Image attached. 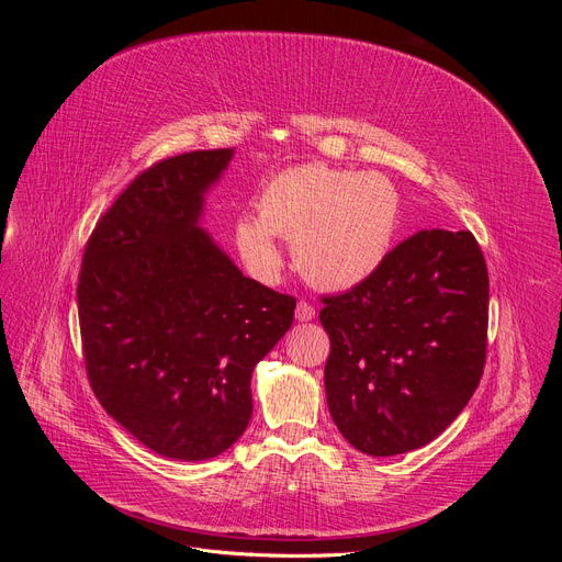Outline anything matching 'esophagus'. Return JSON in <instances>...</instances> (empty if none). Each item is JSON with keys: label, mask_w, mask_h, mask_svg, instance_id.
Instances as JSON below:
<instances>
[{"label": "esophagus", "mask_w": 562, "mask_h": 562, "mask_svg": "<svg viewBox=\"0 0 562 562\" xmlns=\"http://www.w3.org/2000/svg\"><path fill=\"white\" fill-rule=\"evenodd\" d=\"M316 316V310L312 307L310 302H297V307H295V318L297 321H312Z\"/></svg>", "instance_id": "esophagus-1"}]
</instances>
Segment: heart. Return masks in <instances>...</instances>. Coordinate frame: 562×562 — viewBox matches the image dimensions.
Wrapping results in <instances>:
<instances>
[{
  "label": "heart",
  "mask_w": 562,
  "mask_h": 562,
  "mask_svg": "<svg viewBox=\"0 0 562 562\" xmlns=\"http://www.w3.org/2000/svg\"><path fill=\"white\" fill-rule=\"evenodd\" d=\"M401 192L382 173L304 164L271 178L258 199L260 215H241L234 239L260 277L281 267L279 239L293 241L304 279L345 291L370 279L394 248Z\"/></svg>",
  "instance_id": "1"
}]
</instances>
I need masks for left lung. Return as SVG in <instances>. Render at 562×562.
Masks as SVG:
<instances>
[{
	"label": "left lung",
	"instance_id": "obj_1",
	"mask_svg": "<svg viewBox=\"0 0 562 562\" xmlns=\"http://www.w3.org/2000/svg\"><path fill=\"white\" fill-rule=\"evenodd\" d=\"M487 267L471 232L422 229L342 295L323 297V372L333 422L372 457L443 434L481 382Z\"/></svg>",
	"mask_w": 562,
	"mask_h": 562
}]
</instances>
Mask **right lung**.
<instances>
[{
	"instance_id": "1",
	"label": "right lung",
	"mask_w": 562,
	"mask_h": 562,
	"mask_svg": "<svg viewBox=\"0 0 562 562\" xmlns=\"http://www.w3.org/2000/svg\"><path fill=\"white\" fill-rule=\"evenodd\" d=\"M234 149L147 168L98 220L77 304L89 382L161 457L201 462L246 431L250 378L293 326L295 300L241 274L201 227Z\"/></svg>"
}]
</instances>
